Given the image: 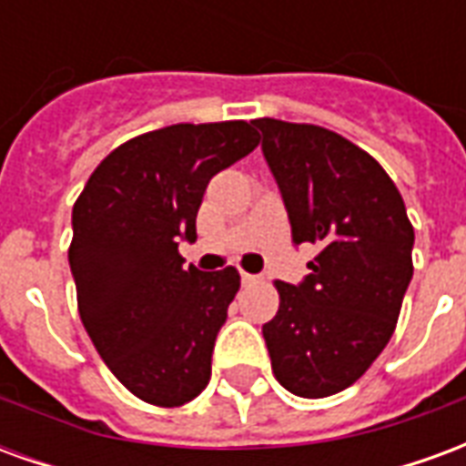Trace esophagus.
Listing matches in <instances>:
<instances>
[{
    "label": "esophagus",
    "mask_w": 466,
    "mask_h": 466,
    "mask_svg": "<svg viewBox=\"0 0 466 466\" xmlns=\"http://www.w3.org/2000/svg\"><path fill=\"white\" fill-rule=\"evenodd\" d=\"M254 282H257V277H254V274L242 272V284H254Z\"/></svg>",
    "instance_id": "1"
}]
</instances>
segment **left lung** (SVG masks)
Returning <instances> with one entry per match:
<instances>
[{
	"instance_id": "8db88e82",
	"label": "left lung",
	"mask_w": 466,
	"mask_h": 466,
	"mask_svg": "<svg viewBox=\"0 0 466 466\" xmlns=\"http://www.w3.org/2000/svg\"><path fill=\"white\" fill-rule=\"evenodd\" d=\"M254 124L292 242L319 249L299 287L274 282L279 309L264 342L284 390L322 400L360 380L394 334L414 227L390 174L342 134L269 116Z\"/></svg>"
}]
</instances>
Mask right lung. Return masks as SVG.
I'll list each match as a JSON object with an SVG mask.
<instances>
[{
	"instance_id": "right-lung-1",
	"label": "right lung",
	"mask_w": 466,
	"mask_h": 466,
	"mask_svg": "<svg viewBox=\"0 0 466 466\" xmlns=\"http://www.w3.org/2000/svg\"><path fill=\"white\" fill-rule=\"evenodd\" d=\"M254 122L172 124L99 162L72 209L76 307L99 357L134 397L182 407L209 384L239 272L184 267L214 174L259 144Z\"/></svg>"
}]
</instances>
